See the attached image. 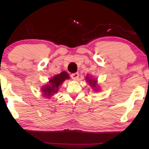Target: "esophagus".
Wrapping results in <instances>:
<instances>
[{
  "mask_svg": "<svg viewBox=\"0 0 149 149\" xmlns=\"http://www.w3.org/2000/svg\"><path fill=\"white\" fill-rule=\"evenodd\" d=\"M71 77L74 80L77 79L78 77H79V73L77 72V73H74V74H72L71 75Z\"/></svg>",
  "mask_w": 149,
  "mask_h": 149,
  "instance_id": "1",
  "label": "esophagus"
}]
</instances>
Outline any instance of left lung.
Segmentation results:
<instances>
[{"mask_svg":"<svg viewBox=\"0 0 149 149\" xmlns=\"http://www.w3.org/2000/svg\"><path fill=\"white\" fill-rule=\"evenodd\" d=\"M85 80H86V83L89 84L93 91L95 92H99L100 91V85L98 84V80L96 79L92 75L87 74L86 77H85Z\"/></svg>","mask_w":149,"mask_h":149,"instance_id":"left-lung-1","label":"left lung"}]
</instances>
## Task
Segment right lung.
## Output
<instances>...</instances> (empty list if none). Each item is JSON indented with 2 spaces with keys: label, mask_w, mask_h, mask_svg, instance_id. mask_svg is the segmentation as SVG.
I'll return each mask as SVG.
<instances>
[{
  "label": "right lung",
  "mask_w": 149,
  "mask_h": 149,
  "mask_svg": "<svg viewBox=\"0 0 149 149\" xmlns=\"http://www.w3.org/2000/svg\"><path fill=\"white\" fill-rule=\"evenodd\" d=\"M70 79L69 74L65 71H63L60 74L54 75L41 87L42 95L46 99H50L54 93L58 91L60 86L63 84L64 81Z\"/></svg>",
  "instance_id": "1"
}]
</instances>
